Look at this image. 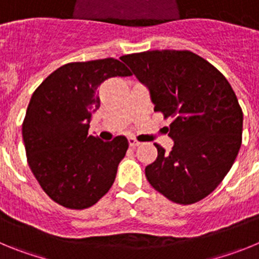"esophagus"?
<instances>
[{
	"label": "esophagus",
	"mask_w": 259,
	"mask_h": 259,
	"mask_svg": "<svg viewBox=\"0 0 259 259\" xmlns=\"http://www.w3.org/2000/svg\"><path fill=\"white\" fill-rule=\"evenodd\" d=\"M128 144H130L131 148H136V146L140 145V141H137L134 137H130V139H128Z\"/></svg>",
	"instance_id": "esophagus-1"
}]
</instances>
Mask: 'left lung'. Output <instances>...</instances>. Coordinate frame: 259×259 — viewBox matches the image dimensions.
Masks as SVG:
<instances>
[{
	"label": "left lung",
	"instance_id": "left-lung-1",
	"mask_svg": "<svg viewBox=\"0 0 259 259\" xmlns=\"http://www.w3.org/2000/svg\"><path fill=\"white\" fill-rule=\"evenodd\" d=\"M148 87L154 111L171 118L172 150L154 144L146 166L153 188L180 205L198 202L222 183L241 146L242 110L228 80L189 50H148L122 58Z\"/></svg>",
	"mask_w": 259,
	"mask_h": 259
}]
</instances>
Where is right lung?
Masks as SVG:
<instances>
[{"instance_id":"obj_1","label":"right lung","mask_w":259,"mask_h":259,"mask_svg":"<svg viewBox=\"0 0 259 259\" xmlns=\"http://www.w3.org/2000/svg\"><path fill=\"white\" fill-rule=\"evenodd\" d=\"M114 58L61 66L38 85L22 125L27 161L45 193L67 209L93 206L111 188L128 140L88 135L105 80L130 76Z\"/></svg>"}]
</instances>
